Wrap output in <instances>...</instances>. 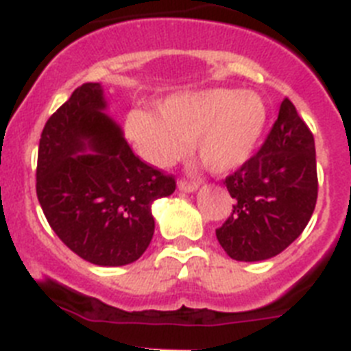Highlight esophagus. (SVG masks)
Wrapping results in <instances>:
<instances>
[{
  "instance_id": "obj_1",
  "label": "esophagus",
  "mask_w": 351,
  "mask_h": 351,
  "mask_svg": "<svg viewBox=\"0 0 351 351\" xmlns=\"http://www.w3.org/2000/svg\"><path fill=\"white\" fill-rule=\"evenodd\" d=\"M178 188L179 191H184V193H193V191L199 188L197 182H188V181H179L178 182Z\"/></svg>"
}]
</instances>
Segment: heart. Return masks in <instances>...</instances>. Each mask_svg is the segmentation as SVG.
<instances>
[{
    "label": "heart",
    "mask_w": 351,
    "mask_h": 351,
    "mask_svg": "<svg viewBox=\"0 0 351 351\" xmlns=\"http://www.w3.org/2000/svg\"><path fill=\"white\" fill-rule=\"evenodd\" d=\"M266 122L268 108L256 92L206 88L170 95L158 115L133 110L125 117V134L152 167H170L193 142L213 172L227 173L252 158Z\"/></svg>",
    "instance_id": "heart-1"
}]
</instances>
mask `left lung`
Instances as JSON below:
<instances>
[{"label":"left lung","mask_w":351,"mask_h":351,"mask_svg":"<svg viewBox=\"0 0 351 351\" xmlns=\"http://www.w3.org/2000/svg\"><path fill=\"white\" fill-rule=\"evenodd\" d=\"M232 213L217 229L218 243L236 261H265L302 234L318 199L314 136L284 99L261 149L226 179Z\"/></svg>","instance_id":"obj_1"}]
</instances>
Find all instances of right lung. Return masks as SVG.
Instances as JSON below:
<instances>
[{"label": "right lung", "mask_w": 351, "mask_h": 351, "mask_svg": "<svg viewBox=\"0 0 351 351\" xmlns=\"http://www.w3.org/2000/svg\"><path fill=\"white\" fill-rule=\"evenodd\" d=\"M106 106L101 83H85L49 117L38 143L37 197L74 254L124 266L151 243L152 202L172 195L176 179L134 156Z\"/></svg>", "instance_id": "obj_1"}]
</instances>
